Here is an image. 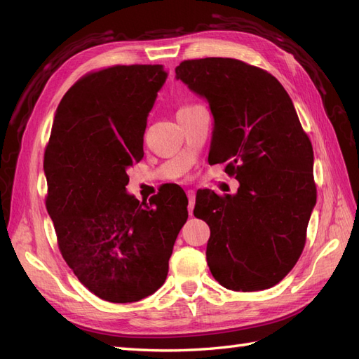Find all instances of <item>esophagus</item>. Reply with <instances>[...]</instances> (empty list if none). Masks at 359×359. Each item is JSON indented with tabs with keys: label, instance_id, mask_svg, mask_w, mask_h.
Masks as SVG:
<instances>
[{
	"label": "esophagus",
	"instance_id": "esophagus-1",
	"mask_svg": "<svg viewBox=\"0 0 359 359\" xmlns=\"http://www.w3.org/2000/svg\"><path fill=\"white\" fill-rule=\"evenodd\" d=\"M187 198H189V214L193 215V208H194V202H196V193L193 190L187 191Z\"/></svg>",
	"mask_w": 359,
	"mask_h": 359
}]
</instances>
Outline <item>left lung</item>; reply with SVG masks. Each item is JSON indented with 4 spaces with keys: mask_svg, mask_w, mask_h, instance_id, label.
<instances>
[{
    "mask_svg": "<svg viewBox=\"0 0 359 359\" xmlns=\"http://www.w3.org/2000/svg\"><path fill=\"white\" fill-rule=\"evenodd\" d=\"M175 78L214 119L211 161L226 163L235 194L198 191L194 215L210 226L206 262L236 292L273 287L299 259L316 205L313 147L273 74L233 58L182 61Z\"/></svg>",
    "mask_w": 359,
    "mask_h": 359,
    "instance_id": "1",
    "label": "left lung"
}]
</instances>
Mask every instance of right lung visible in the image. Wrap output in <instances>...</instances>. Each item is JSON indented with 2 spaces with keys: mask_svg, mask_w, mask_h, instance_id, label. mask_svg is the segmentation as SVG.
Wrapping results in <instances>:
<instances>
[{
  "mask_svg": "<svg viewBox=\"0 0 359 359\" xmlns=\"http://www.w3.org/2000/svg\"><path fill=\"white\" fill-rule=\"evenodd\" d=\"M166 79L158 64L90 73L64 94L53 118L43 163L48 214L74 276L109 302H136L161 287L189 217L181 189L149 203L126 189Z\"/></svg>",
  "mask_w": 359,
  "mask_h": 359,
  "instance_id": "obj_1",
  "label": "right lung"
}]
</instances>
